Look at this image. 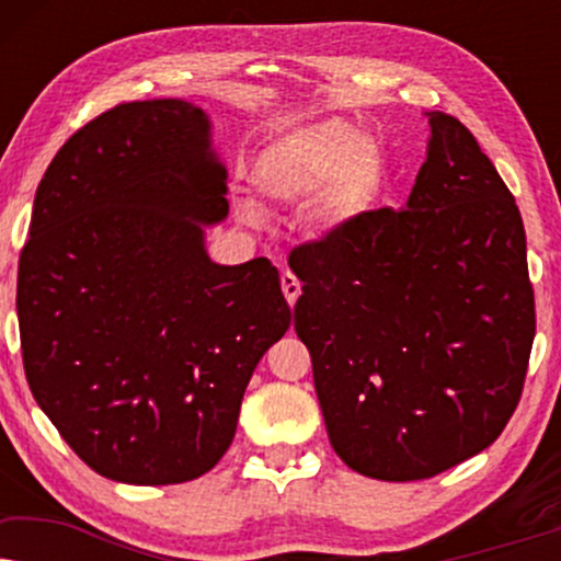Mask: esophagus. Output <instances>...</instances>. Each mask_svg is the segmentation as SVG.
I'll return each mask as SVG.
<instances>
[{"label": "esophagus", "mask_w": 561, "mask_h": 561, "mask_svg": "<svg viewBox=\"0 0 561 561\" xmlns=\"http://www.w3.org/2000/svg\"><path fill=\"white\" fill-rule=\"evenodd\" d=\"M280 288H283V296H286V301L290 306H294L298 301V296H301V280H298L290 271H283Z\"/></svg>", "instance_id": "1"}]
</instances>
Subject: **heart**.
Returning a JSON list of instances; mask_svg holds the SVG:
<instances>
[{
  "instance_id": "obj_1",
  "label": "heart",
  "mask_w": 561,
  "mask_h": 561,
  "mask_svg": "<svg viewBox=\"0 0 561 561\" xmlns=\"http://www.w3.org/2000/svg\"><path fill=\"white\" fill-rule=\"evenodd\" d=\"M380 175L378 148L350 122L324 119L275 137L252 163L250 186L275 206H298L313 197L311 227L329 234L370 206ZM237 217L244 225L263 221L252 202L237 204Z\"/></svg>"
}]
</instances>
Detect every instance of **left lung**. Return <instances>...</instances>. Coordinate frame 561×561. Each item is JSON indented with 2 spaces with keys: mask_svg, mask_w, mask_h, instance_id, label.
<instances>
[{
  "mask_svg": "<svg viewBox=\"0 0 561 561\" xmlns=\"http://www.w3.org/2000/svg\"><path fill=\"white\" fill-rule=\"evenodd\" d=\"M432 137L403 209L363 211L290 260L329 442L365 478H434L516 411L536 334L526 232L470 129Z\"/></svg>",
  "mask_w": 561,
  "mask_h": 561,
  "instance_id": "1",
  "label": "left lung"
}]
</instances>
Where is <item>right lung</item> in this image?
Returning <instances> with one entry per match:
<instances>
[{
	"label": "right lung",
	"instance_id": "right-lung-1",
	"mask_svg": "<svg viewBox=\"0 0 561 561\" xmlns=\"http://www.w3.org/2000/svg\"><path fill=\"white\" fill-rule=\"evenodd\" d=\"M211 122L183 99L129 102L68 137L20 255L22 363L68 447L104 478H202L234 439L244 388L290 327L267 257L211 263L227 219Z\"/></svg>",
	"mask_w": 561,
	"mask_h": 561
}]
</instances>
